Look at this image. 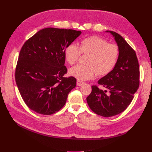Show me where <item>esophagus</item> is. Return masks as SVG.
Segmentation results:
<instances>
[{"label":"esophagus","instance_id":"obj_1","mask_svg":"<svg viewBox=\"0 0 152 152\" xmlns=\"http://www.w3.org/2000/svg\"><path fill=\"white\" fill-rule=\"evenodd\" d=\"M76 84H77V86H81L84 84V82H83L82 81H80V80H77V83H76Z\"/></svg>","mask_w":152,"mask_h":152}]
</instances>
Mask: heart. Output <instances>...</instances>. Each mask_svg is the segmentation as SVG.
<instances>
[{"label": "heart", "mask_w": 152, "mask_h": 152, "mask_svg": "<svg viewBox=\"0 0 152 152\" xmlns=\"http://www.w3.org/2000/svg\"><path fill=\"white\" fill-rule=\"evenodd\" d=\"M82 53L89 56L87 59L88 65L77 64L69 70L71 76L80 81L92 79L97 73L104 76L112 72L118 62L119 50L118 46L109 44L104 38L91 36L83 38L80 47L74 43L69 44L64 54L66 62L73 64Z\"/></svg>", "instance_id": "b5f03b06"}]
</instances>
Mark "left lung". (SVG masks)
<instances>
[{"label":"left lung","mask_w":152,"mask_h":152,"mask_svg":"<svg viewBox=\"0 0 152 152\" xmlns=\"http://www.w3.org/2000/svg\"><path fill=\"white\" fill-rule=\"evenodd\" d=\"M106 32L114 37L118 44V62L112 72L98 81L106 90L93 86L91 94L86 99L93 112L108 118L120 114L130 104L139 87L140 70L136 53L124 38L115 32Z\"/></svg>","instance_id":"1"}]
</instances>
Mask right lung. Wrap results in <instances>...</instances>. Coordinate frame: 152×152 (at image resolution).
Masks as SVG:
<instances>
[{"mask_svg":"<svg viewBox=\"0 0 152 152\" xmlns=\"http://www.w3.org/2000/svg\"><path fill=\"white\" fill-rule=\"evenodd\" d=\"M82 32L43 28L25 42L19 55L15 82L25 104L38 114L51 115L65 104L76 86L72 76L64 78V50Z\"/></svg>","mask_w":152,"mask_h":152,"instance_id":"add662e5","label":"right lung"}]
</instances>
